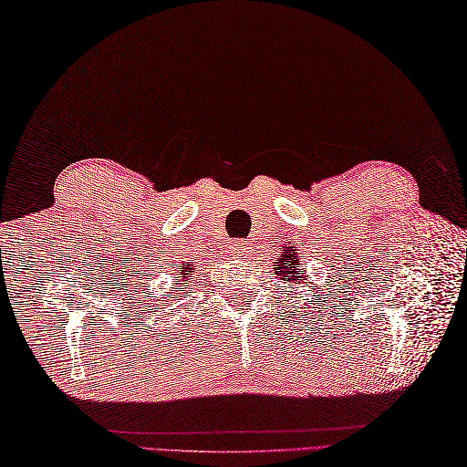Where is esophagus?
I'll use <instances>...</instances> for the list:
<instances>
[{"label": "esophagus", "mask_w": 467, "mask_h": 467, "mask_svg": "<svg viewBox=\"0 0 467 467\" xmlns=\"http://www.w3.org/2000/svg\"><path fill=\"white\" fill-rule=\"evenodd\" d=\"M247 252V245L244 242H234L232 244V254L234 255H244Z\"/></svg>", "instance_id": "34e87169"}]
</instances>
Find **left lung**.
I'll return each instance as SVG.
<instances>
[{"mask_svg":"<svg viewBox=\"0 0 467 467\" xmlns=\"http://www.w3.org/2000/svg\"><path fill=\"white\" fill-rule=\"evenodd\" d=\"M274 272L275 275H280V280H296L302 278L304 275V265L300 262V255L296 245L292 242H286L280 245V254H278V260L274 262ZM304 278H308V275H304Z\"/></svg>","mask_w":467,"mask_h":467,"instance_id":"8db88e82","label":"left lung"}]
</instances>
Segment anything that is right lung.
I'll return each mask as SVG.
<instances>
[{
  "instance_id": "obj_1",
  "label": "right lung",
  "mask_w": 467,
  "mask_h": 467,
  "mask_svg": "<svg viewBox=\"0 0 467 467\" xmlns=\"http://www.w3.org/2000/svg\"><path fill=\"white\" fill-rule=\"evenodd\" d=\"M177 270H179V284H177V288H175V292H179V294H183V298L187 296V292H185V288H183V284H187L189 280H192V272H195V268H192V265H189L187 262L185 264H179L177 265Z\"/></svg>"
}]
</instances>
